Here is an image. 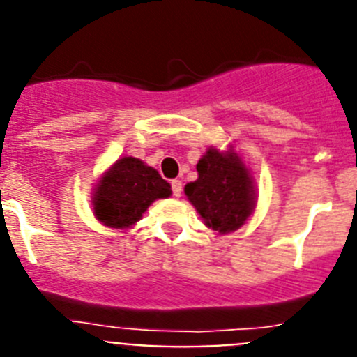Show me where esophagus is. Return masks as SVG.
Returning a JSON list of instances; mask_svg holds the SVG:
<instances>
[{
	"label": "esophagus",
	"mask_w": 357,
	"mask_h": 357,
	"mask_svg": "<svg viewBox=\"0 0 357 357\" xmlns=\"http://www.w3.org/2000/svg\"><path fill=\"white\" fill-rule=\"evenodd\" d=\"M172 189H173V195L176 198H181L182 195V182L181 181H172Z\"/></svg>",
	"instance_id": "1"
}]
</instances>
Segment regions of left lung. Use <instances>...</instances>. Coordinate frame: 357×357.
<instances>
[{"label":"left lung","instance_id":"left-lung-1","mask_svg":"<svg viewBox=\"0 0 357 357\" xmlns=\"http://www.w3.org/2000/svg\"><path fill=\"white\" fill-rule=\"evenodd\" d=\"M198 178L185 184L184 193L206 227L229 234L248 222L257 204L250 168L236 148L209 146L197 164Z\"/></svg>","mask_w":357,"mask_h":357}]
</instances>
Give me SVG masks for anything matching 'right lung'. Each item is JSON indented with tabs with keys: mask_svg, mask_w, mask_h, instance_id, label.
<instances>
[{
	"mask_svg": "<svg viewBox=\"0 0 357 357\" xmlns=\"http://www.w3.org/2000/svg\"><path fill=\"white\" fill-rule=\"evenodd\" d=\"M172 197V185L157 169L135 157H121L102 173L93 189L94 216L110 229H130L159 198Z\"/></svg>",
	"mask_w": 357,
	"mask_h": 357,
	"instance_id": "add662e5",
	"label": "right lung"
}]
</instances>
